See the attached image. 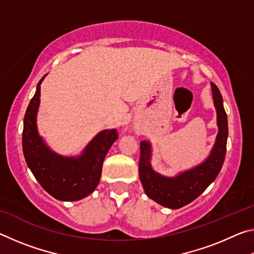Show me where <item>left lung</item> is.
I'll return each instance as SVG.
<instances>
[{"label":"left lung","mask_w":254,"mask_h":254,"mask_svg":"<svg viewBox=\"0 0 254 254\" xmlns=\"http://www.w3.org/2000/svg\"><path fill=\"white\" fill-rule=\"evenodd\" d=\"M210 86L216 110L218 132L212 150L203 162L190 169L180 171L173 177L163 176L152 168V145L150 141L144 140L140 142L139 175L141 184L149 198L165 207L177 209L191 203L214 182L222 169L229 134L227 115L223 106L220 89L213 83H210Z\"/></svg>","instance_id":"left-lung-1"}]
</instances>
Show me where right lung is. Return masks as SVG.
Masks as SVG:
<instances>
[{
    "mask_svg": "<svg viewBox=\"0 0 254 254\" xmlns=\"http://www.w3.org/2000/svg\"><path fill=\"white\" fill-rule=\"evenodd\" d=\"M46 76L38 83L24 115L22 148L25 161L37 182L56 199H83L91 195L100 183L103 162L118 139V132L115 128L98 132L77 156H62L53 151L39 134L37 126L40 87Z\"/></svg>",
    "mask_w": 254,
    "mask_h": 254,
    "instance_id": "add662e5",
    "label": "right lung"
}]
</instances>
